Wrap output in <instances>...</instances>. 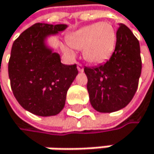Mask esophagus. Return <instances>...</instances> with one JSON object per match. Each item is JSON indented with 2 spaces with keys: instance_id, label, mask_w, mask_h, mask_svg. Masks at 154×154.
Here are the masks:
<instances>
[{
  "instance_id": "34e87169",
  "label": "esophagus",
  "mask_w": 154,
  "mask_h": 154,
  "mask_svg": "<svg viewBox=\"0 0 154 154\" xmlns=\"http://www.w3.org/2000/svg\"><path fill=\"white\" fill-rule=\"evenodd\" d=\"M78 70L79 72H83V66L81 63H78Z\"/></svg>"
}]
</instances>
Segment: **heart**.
Returning <instances> with one entry per match:
<instances>
[{"instance_id":"obj_1","label":"heart","mask_w":154,"mask_h":154,"mask_svg":"<svg viewBox=\"0 0 154 154\" xmlns=\"http://www.w3.org/2000/svg\"><path fill=\"white\" fill-rule=\"evenodd\" d=\"M116 41V30L109 22L83 26L67 38L68 44L75 50H82L84 59L91 63L106 62L115 50ZM63 50L69 54H73L66 47Z\"/></svg>"}]
</instances>
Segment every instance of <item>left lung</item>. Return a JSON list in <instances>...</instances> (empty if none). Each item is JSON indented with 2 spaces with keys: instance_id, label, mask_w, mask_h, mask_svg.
Wrapping results in <instances>:
<instances>
[{
  "instance_id": "8db88e82",
  "label": "left lung",
  "mask_w": 154,
  "mask_h": 154,
  "mask_svg": "<svg viewBox=\"0 0 154 154\" xmlns=\"http://www.w3.org/2000/svg\"><path fill=\"white\" fill-rule=\"evenodd\" d=\"M87 88L92 107L113 113L126 107L137 91L141 73L140 42L130 29L120 24L116 48L110 59L95 67H85Z\"/></svg>"
}]
</instances>
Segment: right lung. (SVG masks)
I'll use <instances>...</instances> for the list:
<instances>
[{
  "mask_svg": "<svg viewBox=\"0 0 154 154\" xmlns=\"http://www.w3.org/2000/svg\"><path fill=\"white\" fill-rule=\"evenodd\" d=\"M66 25L37 23L20 34L13 43L8 74L13 93L19 104L39 116L59 114L66 93L79 71L76 64L61 63L60 55L44 44L47 36Z\"/></svg>",
  "mask_w": 154,
  "mask_h": 154,
  "instance_id": "add662e5",
  "label": "right lung"
}]
</instances>
